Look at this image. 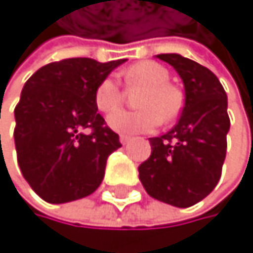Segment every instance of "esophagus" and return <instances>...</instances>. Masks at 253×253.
<instances>
[{"label": "esophagus", "mask_w": 253, "mask_h": 253, "mask_svg": "<svg viewBox=\"0 0 253 253\" xmlns=\"http://www.w3.org/2000/svg\"><path fill=\"white\" fill-rule=\"evenodd\" d=\"M129 141H131V137L126 136V134H120V142L122 144H128Z\"/></svg>", "instance_id": "obj_1"}]
</instances>
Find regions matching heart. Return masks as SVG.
<instances>
[{
  "label": "heart",
  "mask_w": 253,
  "mask_h": 253,
  "mask_svg": "<svg viewBox=\"0 0 253 253\" xmlns=\"http://www.w3.org/2000/svg\"><path fill=\"white\" fill-rule=\"evenodd\" d=\"M126 87H144L136 100L141 108L137 111L114 112L124 101V90L112 78L101 80L93 92L95 106L109 116L112 129L125 134L150 131L160 125V122H172L181 109V97L177 89L169 83V72L161 64L153 61H141L129 65L122 73Z\"/></svg>",
  "instance_id": "1"
}]
</instances>
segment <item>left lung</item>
<instances>
[{"label": "left lung", "instance_id": "obj_1", "mask_svg": "<svg viewBox=\"0 0 253 253\" xmlns=\"http://www.w3.org/2000/svg\"><path fill=\"white\" fill-rule=\"evenodd\" d=\"M184 84L183 112L169 133L150 137L152 155L139 166L148 196L178 208L204 200L216 188L227 153V93L207 67L180 54H158Z\"/></svg>", "mask_w": 253, "mask_h": 253}]
</instances>
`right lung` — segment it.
<instances>
[{"label": "right lung", "instance_id": "right-lung-1", "mask_svg": "<svg viewBox=\"0 0 253 253\" xmlns=\"http://www.w3.org/2000/svg\"><path fill=\"white\" fill-rule=\"evenodd\" d=\"M124 62L70 57L43 65L26 81L13 111L17 161L48 204L92 194L105 177L108 156L122 147L98 114L93 92Z\"/></svg>", "mask_w": 253, "mask_h": 253}]
</instances>
